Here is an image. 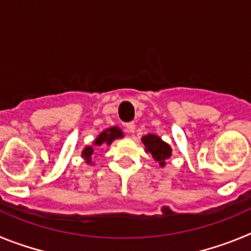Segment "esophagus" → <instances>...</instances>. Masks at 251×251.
I'll return each instance as SVG.
<instances>
[{"label":"esophagus","mask_w":251,"mask_h":251,"mask_svg":"<svg viewBox=\"0 0 251 251\" xmlns=\"http://www.w3.org/2000/svg\"><path fill=\"white\" fill-rule=\"evenodd\" d=\"M135 123H127L126 124V131H127L128 134H132L135 131Z\"/></svg>","instance_id":"1"}]
</instances>
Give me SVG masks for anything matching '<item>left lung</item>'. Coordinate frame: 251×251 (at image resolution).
Instances as JSON below:
<instances>
[{"label":"left lung","instance_id":"left-lung-1","mask_svg":"<svg viewBox=\"0 0 251 251\" xmlns=\"http://www.w3.org/2000/svg\"><path fill=\"white\" fill-rule=\"evenodd\" d=\"M142 142L145 145L146 151L151 153V156L155 161L159 162L160 166H164L165 160H168L171 156V148L162 141L159 136L149 134L142 137Z\"/></svg>","mask_w":251,"mask_h":251}]
</instances>
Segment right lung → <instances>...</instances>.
I'll list each match as a JSON object with an SVG mask.
<instances>
[{"instance_id": "add662e5", "label": "right lung", "mask_w": 251, "mask_h": 251, "mask_svg": "<svg viewBox=\"0 0 251 251\" xmlns=\"http://www.w3.org/2000/svg\"><path fill=\"white\" fill-rule=\"evenodd\" d=\"M119 137H123V131L120 130L119 127H111L105 130L103 132H101L99 135V137L95 140L94 145L95 146H101L102 144H106V145H110L115 139H119ZM94 153V149L87 146L85 148V150L82 151V157H85L87 164L91 162V155Z\"/></svg>"}]
</instances>
